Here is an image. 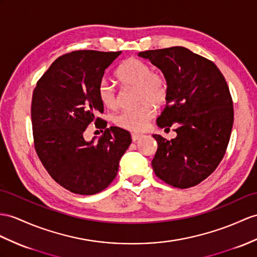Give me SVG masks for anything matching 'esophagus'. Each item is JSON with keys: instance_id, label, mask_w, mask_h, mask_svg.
<instances>
[{"instance_id": "1", "label": "esophagus", "mask_w": 257, "mask_h": 257, "mask_svg": "<svg viewBox=\"0 0 257 257\" xmlns=\"http://www.w3.org/2000/svg\"><path fill=\"white\" fill-rule=\"evenodd\" d=\"M142 137V134H137V133H132V141L133 142H136L139 141Z\"/></svg>"}]
</instances>
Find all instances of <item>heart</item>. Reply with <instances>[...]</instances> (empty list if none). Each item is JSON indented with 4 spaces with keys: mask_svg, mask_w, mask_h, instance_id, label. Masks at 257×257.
I'll use <instances>...</instances> for the list:
<instances>
[{
    "mask_svg": "<svg viewBox=\"0 0 257 257\" xmlns=\"http://www.w3.org/2000/svg\"><path fill=\"white\" fill-rule=\"evenodd\" d=\"M116 75L125 86H136L137 102L142 104L134 109H125L118 112L114 116V123L121 128L141 132L155 113L151 102L161 104L167 101L169 95L168 79L164 73L153 70L145 61L134 58L124 61L118 66ZM97 91L104 107L109 109L118 107L120 98L117 91L107 78L100 79Z\"/></svg>",
    "mask_w": 257,
    "mask_h": 257,
    "instance_id": "obj_1",
    "label": "heart"
}]
</instances>
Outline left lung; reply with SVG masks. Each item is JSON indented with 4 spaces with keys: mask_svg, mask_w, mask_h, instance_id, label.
Segmentation results:
<instances>
[{
    "mask_svg": "<svg viewBox=\"0 0 257 257\" xmlns=\"http://www.w3.org/2000/svg\"><path fill=\"white\" fill-rule=\"evenodd\" d=\"M166 75L167 105L159 127L178 124L177 137L153 135L158 148L152 161L160 180L189 189L208 178L220 164L233 124V102L223 75L214 62L183 47L139 53Z\"/></svg>",
    "mask_w": 257,
    "mask_h": 257,
    "instance_id": "1",
    "label": "left lung"
}]
</instances>
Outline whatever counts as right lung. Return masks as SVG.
Segmentation results:
<instances>
[{
    "instance_id": "add662e5",
    "label": "right lung",
    "mask_w": 257,
    "mask_h": 257,
    "mask_svg": "<svg viewBox=\"0 0 257 257\" xmlns=\"http://www.w3.org/2000/svg\"><path fill=\"white\" fill-rule=\"evenodd\" d=\"M120 54L78 50L61 55L34 89L31 124L36 153L56 183L79 195H92L110 185L132 142L127 131L107 128V121L97 116L103 111L98 84ZM91 122L105 128L96 143L83 139Z\"/></svg>"
}]
</instances>
